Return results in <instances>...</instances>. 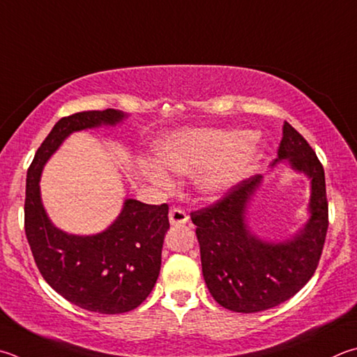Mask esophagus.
Listing matches in <instances>:
<instances>
[{
    "label": "esophagus",
    "mask_w": 357,
    "mask_h": 357,
    "mask_svg": "<svg viewBox=\"0 0 357 357\" xmlns=\"http://www.w3.org/2000/svg\"><path fill=\"white\" fill-rule=\"evenodd\" d=\"M168 220H170L172 225H184L189 222V215H187V212L184 209H181V207H173L168 212Z\"/></svg>",
    "instance_id": "1"
}]
</instances>
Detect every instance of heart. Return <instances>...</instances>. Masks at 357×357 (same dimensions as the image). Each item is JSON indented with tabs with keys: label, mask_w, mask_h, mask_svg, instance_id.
I'll use <instances>...</instances> for the list:
<instances>
[{
	"label": "heart",
	"mask_w": 357,
	"mask_h": 357,
	"mask_svg": "<svg viewBox=\"0 0 357 357\" xmlns=\"http://www.w3.org/2000/svg\"><path fill=\"white\" fill-rule=\"evenodd\" d=\"M252 134L241 129H185L170 134L158 148V160H142L140 170L159 187L172 184L165 170L198 173L197 187L209 197L223 195L255 170L259 151Z\"/></svg>",
	"instance_id": "heart-1"
}]
</instances>
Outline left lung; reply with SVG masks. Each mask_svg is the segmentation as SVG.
<instances>
[{
  "label": "left lung",
  "mask_w": 357,
  "mask_h": 357,
  "mask_svg": "<svg viewBox=\"0 0 357 357\" xmlns=\"http://www.w3.org/2000/svg\"><path fill=\"white\" fill-rule=\"evenodd\" d=\"M284 159L310 179V217L294 238L265 242L245 223L246 206L262 183L261 174L190 213L206 286L220 306L234 312H261L287 301L312 278L321 257L329 225L325 170L312 146L287 121L271 167Z\"/></svg>",
  "instance_id": "obj_1"
}]
</instances>
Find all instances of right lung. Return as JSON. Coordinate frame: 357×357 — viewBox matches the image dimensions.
Returning <instances> with one entry per match:
<instances>
[{"instance_id":"1","label":"right lung","mask_w":357,"mask_h":357,"mask_svg":"<svg viewBox=\"0 0 357 357\" xmlns=\"http://www.w3.org/2000/svg\"><path fill=\"white\" fill-rule=\"evenodd\" d=\"M115 109L63 116L38 146L28 168L24 232L43 280L67 301L90 312L123 314L151 294L160 271L168 204L125 199L119 218L95 236H73L50 222L40 198L42 168L71 132L114 126L125 119Z\"/></svg>"}]
</instances>
